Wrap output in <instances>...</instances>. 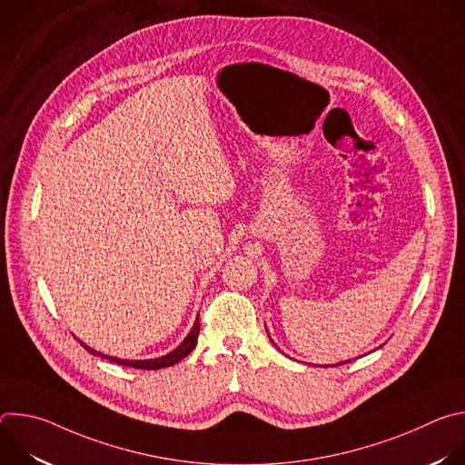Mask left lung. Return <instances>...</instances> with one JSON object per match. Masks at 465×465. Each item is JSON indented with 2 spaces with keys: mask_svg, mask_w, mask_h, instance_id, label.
I'll list each match as a JSON object with an SVG mask.
<instances>
[{
  "mask_svg": "<svg viewBox=\"0 0 465 465\" xmlns=\"http://www.w3.org/2000/svg\"><path fill=\"white\" fill-rule=\"evenodd\" d=\"M348 362H350V361H348ZM341 364H346V362H339V364H337V366H341Z\"/></svg>",
  "mask_w": 465,
  "mask_h": 465,
  "instance_id": "8db88e82",
  "label": "left lung"
}]
</instances>
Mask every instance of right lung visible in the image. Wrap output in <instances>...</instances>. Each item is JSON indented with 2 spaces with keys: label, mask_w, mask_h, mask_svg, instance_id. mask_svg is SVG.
Returning <instances> with one entry per match:
<instances>
[{
  "label": "right lung",
  "mask_w": 465,
  "mask_h": 465,
  "mask_svg": "<svg viewBox=\"0 0 465 465\" xmlns=\"http://www.w3.org/2000/svg\"><path fill=\"white\" fill-rule=\"evenodd\" d=\"M198 331H201V322H198V316H196V322H194L193 329L189 331V335L185 337V341H183L174 351H171V353H167V355H163V357H158V359H151V361H121V359H115V357H106V355H103V353H97L95 350L84 346L83 342H81V346H83L86 351H90L92 355L104 357V359H108V361H112V362H115V364H121V366L138 368V370H160V368H167V366L176 364L178 361H182L183 357H187V355L194 350L196 341H198Z\"/></svg>",
  "instance_id": "1"
}]
</instances>
